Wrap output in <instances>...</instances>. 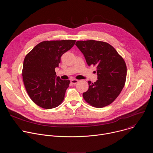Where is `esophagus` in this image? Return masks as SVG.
Wrapping results in <instances>:
<instances>
[{
    "label": "esophagus",
    "instance_id": "1",
    "mask_svg": "<svg viewBox=\"0 0 153 153\" xmlns=\"http://www.w3.org/2000/svg\"><path fill=\"white\" fill-rule=\"evenodd\" d=\"M70 82H71V83L75 85V84H76V83L79 82V80H77V79H71V80H70Z\"/></svg>",
    "mask_w": 153,
    "mask_h": 153
}]
</instances>
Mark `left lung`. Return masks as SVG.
I'll return each instance as SVG.
<instances>
[{"instance_id": "1", "label": "left lung", "mask_w": 153, "mask_h": 153, "mask_svg": "<svg viewBox=\"0 0 153 153\" xmlns=\"http://www.w3.org/2000/svg\"><path fill=\"white\" fill-rule=\"evenodd\" d=\"M76 45L88 66L97 67L98 80L94 83L88 81L89 88L83 93V99L96 108L111 104L120 94L126 81V66L123 59L106 42L80 40Z\"/></svg>"}]
</instances>
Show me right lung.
<instances>
[{
	"label": "right lung",
	"mask_w": 153,
	"mask_h": 153,
	"mask_svg": "<svg viewBox=\"0 0 153 153\" xmlns=\"http://www.w3.org/2000/svg\"><path fill=\"white\" fill-rule=\"evenodd\" d=\"M74 40L43 41L27 54L22 76L27 92L38 106L51 109L60 105L70 80H63L56 74L61 56L75 44Z\"/></svg>",
	"instance_id": "add662e5"
}]
</instances>
